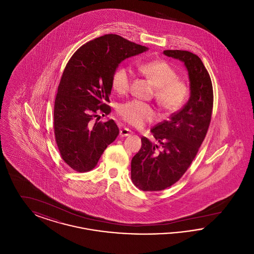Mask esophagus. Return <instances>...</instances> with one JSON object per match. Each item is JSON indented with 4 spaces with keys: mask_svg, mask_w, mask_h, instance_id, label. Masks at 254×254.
<instances>
[{
    "mask_svg": "<svg viewBox=\"0 0 254 254\" xmlns=\"http://www.w3.org/2000/svg\"><path fill=\"white\" fill-rule=\"evenodd\" d=\"M131 134H132V131H131L130 129H128V128H126V127L122 128L121 130H120V136H121V137L130 136Z\"/></svg>",
    "mask_w": 254,
    "mask_h": 254,
    "instance_id": "34e87169",
    "label": "esophagus"
}]
</instances>
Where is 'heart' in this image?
<instances>
[{"label":"heart","instance_id":"obj_1","mask_svg":"<svg viewBox=\"0 0 254 254\" xmlns=\"http://www.w3.org/2000/svg\"><path fill=\"white\" fill-rule=\"evenodd\" d=\"M139 68L155 86L154 97L164 111L174 113L185 105L189 97V87L178 79V74L169 63L163 60L148 61L141 64ZM130 85V69L127 66L117 67L111 76L113 90L123 95L128 92ZM118 114L124 121L136 127L156 118V112L152 106L137 100L122 104Z\"/></svg>","mask_w":254,"mask_h":254}]
</instances>
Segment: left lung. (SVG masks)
<instances>
[{
  "mask_svg": "<svg viewBox=\"0 0 254 254\" xmlns=\"http://www.w3.org/2000/svg\"><path fill=\"white\" fill-rule=\"evenodd\" d=\"M164 54L184 62L190 97L169 120L151 128L160 145L141 138L142 147L131 160V180L144 191L164 190L180 180L205 139L213 108L212 83L201 59L186 50H165Z\"/></svg>",
  "mask_w": 254,
  "mask_h": 254,
  "instance_id": "1",
  "label": "left lung"
}]
</instances>
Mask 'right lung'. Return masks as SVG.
<instances>
[{
    "label": "right lung",
    "mask_w": 254,
    "mask_h": 254,
    "mask_svg": "<svg viewBox=\"0 0 254 254\" xmlns=\"http://www.w3.org/2000/svg\"><path fill=\"white\" fill-rule=\"evenodd\" d=\"M147 49L116 34L87 42L67 62L54 103V136L61 157L78 172L89 171L119 135L111 109V76L122 61Z\"/></svg>",
    "instance_id": "obj_1"
}]
</instances>
